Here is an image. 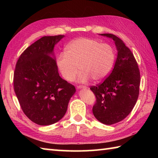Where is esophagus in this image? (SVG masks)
Instances as JSON below:
<instances>
[{"label": "esophagus", "mask_w": 158, "mask_h": 158, "mask_svg": "<svg viewBox=\"0 0 158 158\" xmlns=\"http://www.w3.org/2000/svg\"><path fill=\"white\" fill-rule=\"evenodd\" d=\"M77 89H87V87L86 86H84V85H78V86H77Z\"/></svg>", "instance_id": "esophagus-1"}]
</instances>
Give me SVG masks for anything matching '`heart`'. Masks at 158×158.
Instances as JSON below:
<instances>
[{"mask_svg":"<svg viewBox=\"0 0 158 158\" xmlns=\"http://www.w3.org/2000/svg\"><path fill=\"white\" fill-rule=\"evenodd\" d=\"M116 52L111 45L100 43L95 39L79 37L67 45L65 52L56 58V65L61 75L73 81L78 73L79 82L85 83L93 78L102 80L109 75L113 68Z\"/></svg>","mask_w":158,"mask_h":158,"instance_id":"1","label":"heart"}]
</instances>
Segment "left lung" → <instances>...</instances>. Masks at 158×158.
<instances>
[{
	"mask_svg": "<svg viewBox=\"0 0 158 158\" xmlns=\"http://www.w3.org/2000/svg\"><path fill=\"white\" fill-rule=\"evenodd\" d=\"M113 40L117 58L113 70L102 84L90 87L96 97L93 113L105 125L118 123L132 111L139 93L140 73L132 53L123 40L113 34H100Z\"/></svg>",
	"mask_w": 158,
	"mask_h": 158,
	"instance_id": "left-lung-1",
	"label": "left lung"
}]
</instances>
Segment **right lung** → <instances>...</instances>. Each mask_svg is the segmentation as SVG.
<instances>
[{"mask_svg": "<svg viewBox=\"0 0 158 158\" xmlns=\"http://www.w3.org/2000/svg\"><path fill=\"white\" fill-rule=\"evenodd\" d=\"M64 37H41L21 53L16 65L15 92L23 113L37 125L60 121L76 92L58 71L53 49Z\"/></svg>", "mask_w": 158, "mask_h": 158, "instance_id": "right-lung-1", "label": "right lung"}]
</instances>
